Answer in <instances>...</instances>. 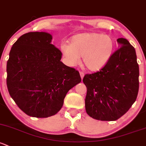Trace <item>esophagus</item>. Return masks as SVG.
I'll list each match as a JSON object with an SVG mask.
<instances>
[{
	"instance_id": "obj_1",
	"label": "esophagus",
	"mask_w": 146,
	"mask_h": 146,
	"mask_svg": "<svg viewBox=\"0 0 146 146\" xmlns=\"http://www.w3.org/2000/svg\"><path fill=\"white\" fill-rule=\"evenodd\" d=\"M80 75L81 79L82 80V78H83L84 76H85V73H84L83 71H80Z\"/></svg>"
}]
</instances>
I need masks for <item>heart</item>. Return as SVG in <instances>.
<instances>
[{"label":"heart","mask_w":146,"mask_h":146,"mask_svg":"<svg viewBox=\"0 0 146 146\" xmlns=\"http://www.w3.org/2000/svg\"><path fill=\"white\" fill-rule=\"evenodd\" d=\"M114 46V40L108 35L84 33L73 36L70 43L62 42L60 48L68 66H76L80 62V56H82L85 66L94 71L100 70L108 62Z\"/></svg>","instance_id":"obj_1"}]
</instances>
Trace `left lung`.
<instances>
[{
  "instance_id": "left-lung-1",
  "label": "left lung",
  "mask_w": 146,
  "mask_h": 146,
  "mask_svg": "<svg viewBox=\"0 0 146 146\" xmlns=\"http://www.w3.org/2000/svg\"><path fill=\"white\" fill-rule=\"evenodd\" d=\"M99 71L86 74L85 109L94 119L115 121L125 115L137 98L139 68L134 47L125 38Z\"/></svg>"
}]
</instances>
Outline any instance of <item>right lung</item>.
<instances>
[{
	"mask_svg": "<svg viewBox=\"0 0 146 146\" xmlns=\"http://www.w3.org/2000/svg\"><path fill=\"white\" fill-rule=\"evenodd\" d=\"M46 32H29L13 44L7 62L9 94L24 113L35 117L56 114L69 90L81 82L78 70L61 61L62 53Z\"/></svg>",
	"mask_w": 146,
	"mask_h": 146,
	"instance_id": "obj_1",
	"label": "right lung"
}]
</instances>
